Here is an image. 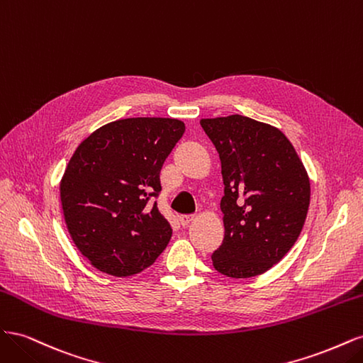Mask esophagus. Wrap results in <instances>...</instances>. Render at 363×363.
<instances>
[{"label":"esophagus","instance_id":"34e87169","mask_svg":"<svg viewBox=\"0 0 363 363\" xmlns=\"http://www.w3.org/2000/svg\"><path fill=\"white\" fill-rule=\"evenodd\" d=\"M179 221H180V224H182L183 227H186L191 221H194V215H182V216L179 218Z\"/></svg>","mask_w":363,"mask_h":363}]
</instances>
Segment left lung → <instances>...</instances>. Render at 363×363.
Returning a JSON list of instances; mask_svg holds the SVG:
<instances>
[{
	"instance_id": "8db88e82",
	"label": "left lung",
	"mask_w": 363,
	"mask_h": 363,
	"mask_svg": "<svg viewBox=\"0 0 363 363\" xmlns=\"http://www.w3.org/2000/svg\"><path fill=\"white\" fill-rule=\"evenodd\" d=\"M221 159L224 239L213 251L218 272L259 276L298 239L311 203V182L295 148L276 127L247 116L201 119Z\"/></svg>"
}]
</instances>
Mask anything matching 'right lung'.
Here are the masks:
<instances>
[{"label":"right lung","instance_id":"right-lung-1","mask_svg":"<svg viewBox=\"0 0 363 363\" xmlns=\"http://www.w3.org/2000/svg\"><path fill=\"white\" fill-rule=\"evenodd\" d=\"M184 133L172 118H127L86 138L60 183L65 223L82 255L115 277L144 271L172 228L155 201L160 169Z\"/></svg>","mask_w":363,"mask_h":363}]
</instances>
